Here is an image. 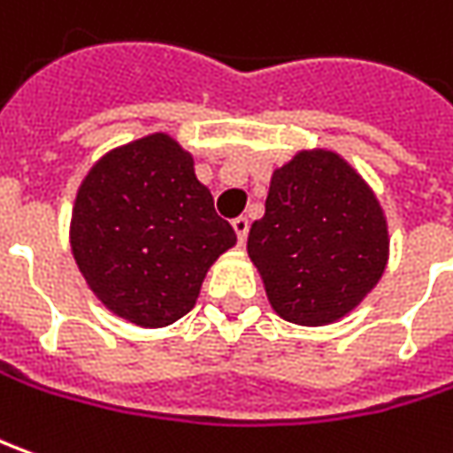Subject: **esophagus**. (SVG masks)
Segmentation results:
<instances>
[{
	"label": "esophagus",
	"mask_w": 453,
	"mask_h": 453,
	"mask_svg": "<svg viewBox=\"0 0 453 453\" xmlns=\"http://www.w3.org/2000/svg\"><path fill=\"white\" fill-rule=\"evenodd\" d=\"M248 227H250L248 218H235V220H233V230H235V235H238V242H245V238H248Z\"/></svg>",
	"instance_id": "34e87169"
}]
</instances>
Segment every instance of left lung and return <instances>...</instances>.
<instances>
[{
  "mask_svg": "<svg viewBox=\"0 0 453 453\" xmlns=\"http://www.w3.org/2000/svg\"><path fill=\"white\" fill-rule=\"evenodd\" d=\"M388 223L351 163L326 148L275 167L248 257L268 303L296 326H328L358 308L388 265Z\"/></svg>",
  "mask_w": 453,
  "mask_h": 453,
  "instance_id": "obj_1",
  "label": "left lung"
}]
</instances>
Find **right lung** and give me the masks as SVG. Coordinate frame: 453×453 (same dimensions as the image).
I'll list each match as a JSON object with an SVG mask.
<instances>
[{
	"label": "right lung",
	"instance_id": "obj_1",
	"mask_svg": "<svg viewBox=\"0 0 453 453\" xmlns=\"http://www.w3.org/2000/svg\"><path fill=\"white\" fill-rule=\"evenodd\" d=\"M238 242L175 137L152 133L107 150L72 205L70 248L89 290L140 328L180 320L211 265Z\"/></svg>",
	"mask_w": 453,
	"mask_h": 453
}]
</instances>
